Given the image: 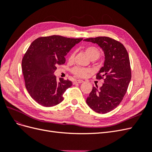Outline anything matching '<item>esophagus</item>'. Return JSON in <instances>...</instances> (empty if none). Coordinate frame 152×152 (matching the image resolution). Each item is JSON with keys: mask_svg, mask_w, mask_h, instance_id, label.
I'll list each match as a JSON object with an SVG mask.
<instances>
[{"mask_svg": "<svg viewBox=\"0 0 152 152\" xmlns=\"http://www.w3.org/2000/svg\"><path fill=\"white\" fill-rule=\"evenodd\" d=\"M84 81L82 80H77L75 81V83H78V84H80V83H82Z\"/></svg>", "mask_w": 152, "mask_h": 152, "instance_id": "obj_1", "label": "esophagus"}]
</instances>
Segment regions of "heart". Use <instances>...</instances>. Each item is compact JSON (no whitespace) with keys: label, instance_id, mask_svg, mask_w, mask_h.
Instances as JSON below:
<instances>
[{"label":"heart","instance_id":"heart-1","mask_svg":"<svg viewBox=\"0 0 152 152\" xmlns=\"http://www.w3.org/2000/svg\"><path fill=\"white\" fill-rule=\"evenodd\" d=\"M85 50L86 53L91 59H98L100 56L99 49L97 47L94 46V45H89V46H87ZM73 58H74V53H72L70 54L69 59H70V60H73ZM72 72L73 75L77 77L84 78L86 77L87 75L90 72V70L87 68L76 66L72 69Z\"/></svg>","mask_w":152,"mask_h":152}]
</instances>
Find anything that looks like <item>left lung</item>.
Returning a JSON list of instances; mask_svg holds the SVG:
<instances>
[{
  "label": "left lung",
  "mask_w": 152,
  "mask_h": 152,
  "mask_svg": "<svg viewBox=\"0 0 152 152\" xmlns=\"http://www.w3.org/2000/svg\"><path fill=\"white\" fill-rule=\"evenodd\" d=\"M97 44L104 54L103 66L96 79H104L103 86L93 87L86 103L94 112L106 113L121 103L131 79L129 54L124 45L107 37H98L84 40Z\"/></svg>",
  "instance_id": "1"
}]
</instances>
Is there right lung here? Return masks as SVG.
Instances as JSON below:
<instances>
[{
  "label": "right lung",
  "instance_id": "1",
  "mask_svg": "<svg viewBox=\"0 0 152 152\" xmlns=\"http://www.w3.org/2000/svg\"><path fill=\"white\" fill-rule=\"evenodd\" d=\"M83 39L60 35L42 37L29 46L22 59V71L26 88L36 102L50 107L61 103L63 94L72 86L69 80L54 75L57 65L65 63V56Z\"/></svg>",
  "mask_w": 152,
  "mask_h": 152
}]
</instances>
